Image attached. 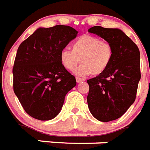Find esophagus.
Listing matches in <instances>:
<instances>
[{
	"instance_id": "1",
	"label": "esophagus",
	"mask_w": 150,
	"mask_h": 150,
	"mask_svg": "<svg viewBox=\"0 0 150 150\" xmlns=\"http://www.w3.org/2000/svg\"><path fill=\"white\" fill-rule=\"evenodd\" d=\"M75 79H76V82H77V83H81V82H84V81H85L84 79H81V78L79 77L75 78Z\"/></svg>"
}]
</instances>
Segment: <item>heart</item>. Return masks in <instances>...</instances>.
I'll return each mask as SVG.
<instances>
[{
	"label": "heart",
	"instance_id": "obj_1",
	"mask_svg": "<svg viewBox=\"0 0 150 150\" xmlns=\"http://www.w3.org/2000/svg\"><path fill=\"white\" fill-rule=\"evenodd\" d=\"M113 57V49L108 42L100 38L84 34L75 39L71 45V50H63L60 52V60L66 70H75L80 76L98 75L109 67Z\"/></svg>",
	"mask_w": 150,
	"mask_h": 150
}]
</instances>
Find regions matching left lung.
<instances>
[{"mask_svg":"<svg viewBox=\"0 0 150 150\" xmlns=\"http://www.w3.org/2000/svg\"><path fill=\"white\" fill-rule=\"evenodd\" d=\"M112 45L113 57L107 70L87 80L88 107L101 122L120 118L134 102L140 79V52L121 30L95 26L88 30Z\"/></svg>","mask_w":150,"mask_h":150,"instance_id":"left-lung-1","label":"left lung"}]
</instances>
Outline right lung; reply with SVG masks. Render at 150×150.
Wrapping results in <instances>:
<instances>
[{
    "instance_id": "right-lung-1",
    "label": "right lung",
    "mask_w": 150,
    "mask_h": 150,
    "mask_svg": "<svg viewBox=\"0 0 150 150\" xmlns=\"http://www.w3.org/2000/svg\"><path fill=\"white\" fill-rule=\"evenodd\" d=\"M77 34L76 30L64 25L40 27L18 48L12 69L13 90L33 118H55L67 92L76 85L75 76L61 64L60 52Z\"/></svg>"
}]
</instances>
